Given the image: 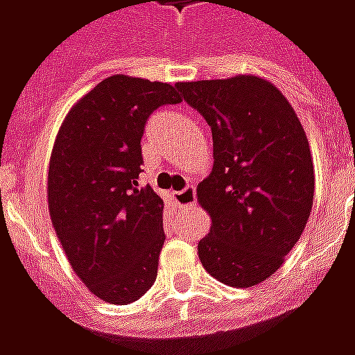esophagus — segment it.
I'll use <instances>...</instances> for the list:
<instances>
[{
  "label": "esophagus",
  "mask_w": 355,
  "mask_h": 355,
  "mask_svg": "<svg viewBox=\"0 0 355 355\" xmlns=\"http://www.w3.org/2000/svg\"><path fill=\"white\" fill-rule=\"evenodd\" d=\"M173 198H175L177 205H180V207H188V205H193V203H196V186H193V184L186 186L184 190H180V192L173 193Z\"/></svg>",
  "instance_id": "1"
}]
</instances>
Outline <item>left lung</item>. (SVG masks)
<instances>
[{
	"instance_id": "1",
	"label": "left lung",
	"mask_w": 355,
	"mask_h": 355,
	"mask_svg": "<svg viewBox=\"0 0 355 355\" xmlns=\"http://www.w3.org/2000/svg\"><path fill=\"white\" fill-rule=\"evenodd\" d=\"M213 132V171L198 184L211 230L198 243L203 268L238 289L277 272L313 203L306 132L282 91L259 76L177 83Z\"/></svg>"
}]
</instances>
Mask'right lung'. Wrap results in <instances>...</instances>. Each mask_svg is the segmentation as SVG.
Returning <instances> with one entry per match:
<instances>
[{"label":"right lung","instance_id":"right-lung-1","mask_svg":"<svg viewBox=\"0 0 355 355\" xmlns=\"http://www.w3.org/2000/svg\"><path fill=\"white\" fill-rule=\"evenodd\" d=\"M169 83L110 76L76 102L51 152L47 201L68 262L94 297L139 300L155 282L163 200L139 188L140 140L152 112L178 104Z\"/></svg>","mask_w":355,"mask_h":355}]
</instances>
